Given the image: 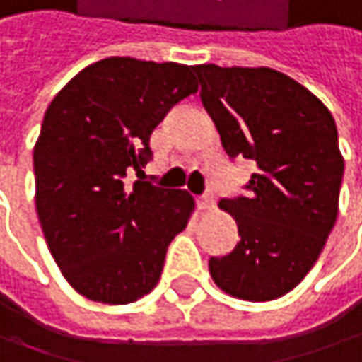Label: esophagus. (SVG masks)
<instances>
[{
  "instance_id": "1",
  "label": "esophagus",
  "mask_w": 362,
  "mask_h": 362,
  "mask_svg": "<svg viewBox=\"0 0 362 362\" xmlns=\"http://www.w3.org/2000/svg\"><path fill=\"white\" fill-rule=\"evenodd\" d=\"M199 209H203V211H211L215 207V199L211 192H207V194H203V197H199Z\"/></svg>"
}]
</instances>
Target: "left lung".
<instances>
[{
  "label": "left lung",
  "mask_w": 362,
  "mask_h": 362,
  "mask_svg": "<svg viewBox=\"0 0 362 362\" xmlns=\"http://www.w3.org/2000/svg\"><path fill=\"white\" fill-rule=\"evenodd\" d=\"M194 72L230 159L257 163L247 197L219 201L240 240L209 259V274L234 298L274 300L311 272L336 223L344 176L336 122L309 88L278 70L201 64Z\"/></svg>",
  "instance_id": "1"
}]
</instances>
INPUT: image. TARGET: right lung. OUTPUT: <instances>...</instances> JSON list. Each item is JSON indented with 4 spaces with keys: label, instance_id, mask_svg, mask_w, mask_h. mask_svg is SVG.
Segmentation results:
<instances>
[{
    "label": "right lung",
    "instance_id": "right-lung-1",
    "mask_svg": "<svg viewBox=\"0 0 362 362\" xmlns=\"http://www.w3.org/2000/svg\"><path fill=\"white\" fill-rule=\"evenodd\" d=\"M192 70L107 57L78 72L45 112L33 151L37 215L64 278L88 300L128 305L148 294L188 223L194 199L186 190L124 178L145 174L151 132L197 93Z\"/></svg>",
    "mask_w": 362,
    "mask_h": 362
}]
</instances>
